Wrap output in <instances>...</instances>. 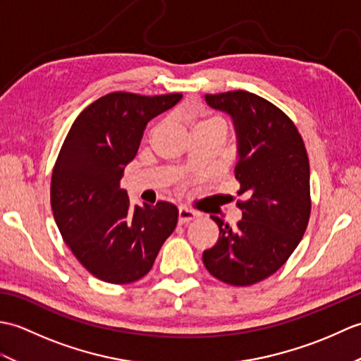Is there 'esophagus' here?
Masks as SVG:
<instances>
[{"instance_id": "34e87169", "label": "esophagus", "mask_w": 361, "mask_h": 361, "mask_svg": "<svg viewBox=\"0 0 361 361\" xmlns=\"http://www.w3.org/2000/svg\"><path fill=\"white\" fill-rule=\"evenodd\" d=\"M197 216H198V214L195 211H190L188 208H180L178 209V221L181 225H185V224H188V221L194 220Z\"/></svg>"}]
</instances>
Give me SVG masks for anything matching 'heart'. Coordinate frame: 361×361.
Masks as SVG:
<instances>
[{
    "mask_svg": "<svg viewBox=\"0 0 361 361\" xmlns=\"http://www.w3.org/2000/svg\"><path fill=\"white\" fill-rule=\"evenodd\" d=\"M183 116H185L190 122V124L194 126V130L204 127V126H224L225 127V119L220 116H202L200 119H197L194 111H185L183 113Z\"/></svg>",
    "mask_w": 361,
    "mask_h": 361,
    "instance_id": "heart-1",
    "label": "heart"
}]
</instances>
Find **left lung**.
<instances>
[{
	"instance_id": "8db88e82",
	"label": "left lung",
	"mask_w": 361,
	"mask_h": 361,
	"mask_svg": "<svg viewBox=\"0 0 361 361\" xmlns=\"http://www.w3.org/2000/svg\"><path fill=\"white\" fill-rule=\"evenodd\" d=\"M212 109L231 114L239 142L234 173L247 200L237 202L235 226L216 216L219 242L203 252L214 278L252 286L287 262L309 225L310 166L295 122L267 99L237 90L204 94Z\"/></svg>"
}]
</instances>
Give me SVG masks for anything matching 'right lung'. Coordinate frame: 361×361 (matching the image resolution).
<instances>
[{
  "instance_id": "1",
  "label": "right lung",
  "mask_w": 361,
  "mask_h": 361,
  "mask_svg": "<svg viewBox=\"0 0 361 361\" xmlns=\"http://www.w3.org/2000/svg\"><path fill=\"white\" fill-rule=\"evenodd\" d=\"M181 97L105 94L73 122L59 152L51 178L54 219L75 259L104 282L130 283L147 274L178 221L172 203L130 206L121 178L147 122Z\"/></svg>"
}]
</instances>
